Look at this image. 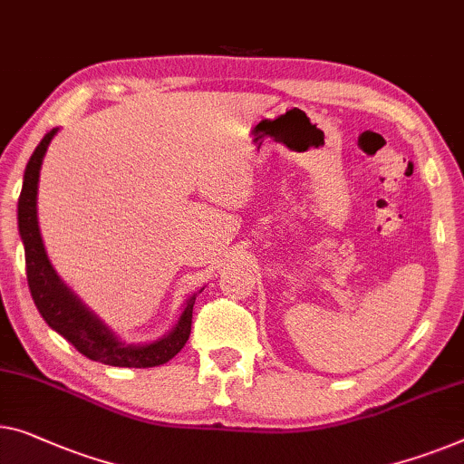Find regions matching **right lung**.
<instances>
[{
  "instance_id": "1",
  "label": "right lung",
  "mask_w": 464,
  "mask_h": 464,
  "mask_svg": "<svg viewBox=\"0 0 464 464\" xmlns=\"http://www.w3.org/2000/svg\"><path fill=\"white\" fill-rule=\"evenodd\" d=\"M56 133L58 127L45 133L42 142L37 144L35 152L31 154L24 169L23 190H20L18 198V232L24 245L26 280H29L31 297L35 301L42 318L48 322V326L53 328L58 334H63V337L69 341L79 353H83L85 358L121 368H152L165 364V362H169L178 352H182L188 337H190L192 307L194 301H197V293L186 299L176 326H173L167 334H163V337L152 341V343L142 345L123 343V341L117 339V334L64 285L63 278L58 276L56 270H53L50 264L37 221V186L44 157L45 152H48V146ZM200 291H203V288H200Z\"/></svg>"
}]
</instances>
